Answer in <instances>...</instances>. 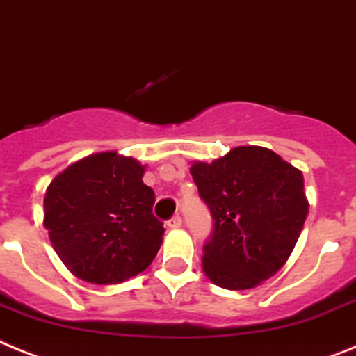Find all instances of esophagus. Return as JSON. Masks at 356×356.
Instances as JSON below:
<instances>
[{
    "label": "esophagus",
    "mask_w": 356,
    "mask_h": 356,
    "mask_svg": "<svg viewBox=\"0 0 356 356\" xmlns=\"http://www.w3.org/2000/svg\"><path fill=\"white\" fill-rule=\"evenodd\" d=\"M183 226V219H181V215H173L172 219L168 220V228L172 229H177Z\"/></svg>",
    "instance_id": "obj_1"
}]
</instances>
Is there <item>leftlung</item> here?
<instances>
[{"instance_id": "8db88e82", "label": "left lung", "mask_w": 356, "mask_h": 356, "mask_svg": "<svg viewBox=\"0 0 356 356\" xmlns=\"http://www.w3.org/2000/svg\"><path fill=\"white\" fill-rule=\"evenodd\" d=\"M213 217L202 271L224 289H252L286 264L307 217L302 172L262 146H237L190 168Z\"/></svg>"}]
</instances>
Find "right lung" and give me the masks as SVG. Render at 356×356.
<instances>
[{
  "label": "right lung",
  "instance_id": "right-lung-1",
  "mask_svg": "<svg viewBox=\"0 0 356 356\" xmlns=\"http://www.w3.org/2000/svg\"><path fill=\"white\" fill-rule=\"evenodd\" d=\"M143 175L139 161L101 152L52 179L44 192L43 226L77 279L119 284L152 264L164 228L152 213L155 193Z\"/></svg>",
  "mask_w": 356,
  "mask_h": 356
}]
</instances>
